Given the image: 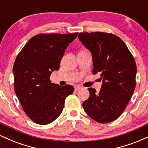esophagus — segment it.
<instances>
[{
	"instance_id": "esophagus-1",
	"label": "esophagus",
	"mask_w": 148,
	"mask_h": 148,
	"mask_svg": "<svg viewBox=\"0 0 148 148\" xmlns=\"http://www.w3.org/2000/svg\"><path fill=\"white\" fill-rule=\"evenodd\" d=\"M83 87H81V86H75V90H79L82 89Z\"/></svg>"
}]
</instances>
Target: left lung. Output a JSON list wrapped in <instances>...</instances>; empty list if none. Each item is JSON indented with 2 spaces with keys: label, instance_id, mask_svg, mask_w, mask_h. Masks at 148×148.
Returning a JSON list of instances; mask_svg holds the SVG:
<instances>
[{
  "label": "left lung",
  "instance_id": "1",
  "mask_svg": "<svg viewBox=\"0 0 148 148\" xmlns=\"http://www.w3.org/2000/svg\"><path fill=\"white\" fill-rule=\"evenodd\" d=\"M78 37L91 52L92 73H99L102 80L99 93L88 88L90 97L83 103L84 111L97 123H111L123 113L135 90V60L123 40L113 34L81 33Z\"/></svg>",
  "mask_w": 148,
  "mask_h": 148
}]
</instances>
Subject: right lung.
<instances>
[{
  "label": "right lung",
  "mask_w": 148,
  "mask_h": 148,
  "mask_svg": "<svg viewBox=\"0 0 148 148\" xmlns=\"http://www.w3.org/2000/svg\"><path fill=\"white\" fill-rule=\"evenodd\" d=\"M78 33L40 34L30 38L18 54L13 66L14 91L23 111L39 125L52 123L63 109L73 86L51 84L50 76L58 70L69 44Z\"/></svg>",
  "instance_id": "right-lung-1"
}]
</instances>
